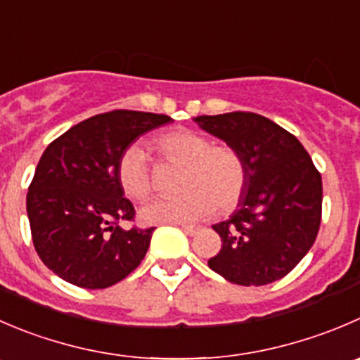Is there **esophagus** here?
Segmentation results:
<instances>
[{
    "label": "esophagus",
    "instance_id": "34e87169",
    "mask_svg": "<svg viewBox=\"0 0 360 360\" xmlns=\"http://www.w3.org/2000/svg\"><path fill=\"white\" fill-rule=\"evenodd\" d=\"M181 229H183V232L186 233V236H195V233L198 232V226L193 225H181Z\"/></svg>",
    "mask_w": 360,
    "mask_h": 360
}]
</instances>
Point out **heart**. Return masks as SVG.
<instances>
[{
  "label": "heart",
  "mask_w": 360,
  "mask_h": 360,
  "mask_svg": "<svg viewBox=\"0 0 360 360\" xmlns=\"http://www.w3.org/2000/svg\"><path fill=\"white\" fill-rule=\"evenodd\" d=\"M160 155L183 165L177 179L179 197L160 198L139 212L149 225H184L212 212L226 214L239 205L248 184V167L232 146H212L211 139L191 130L165 131L155 141ZM117 179L128 197L146 200L155 190L149 155L131 144L117 160Z\"/></svg>",
  "instance_id": "b5f03b06"
}]
</instances>
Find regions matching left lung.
Wrapping results in <instances>:
<instances>
[{
	"mask_svg": "<svg viewBox=\"0 0 360 360\" xmlns=\"http://www.w3.org/2000/svg\"><path fill=\"white\" fill-rule=\"evenodd\" d=\"M204 131L232 146L248 167L243 198L212 225L221 250L209 267L226 281L262 287L287 276L311 250L322 218V177L301 142L253 112L197 116Z\"/></svg>",
	"mask_w": 360,
	"mask_h": 360,
	"instance_id": "1",
	"label": "left lung"
}]
</instances>
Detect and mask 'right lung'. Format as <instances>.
I'll return each instance as SVG.
<instances>
[{
	"instance_id": "1",
	"label": "right lung",
	"mask_w": 360,
	"mask_h": 360,
	"mask_svg": "<svg viewBox=\"0 0 360 360\" xmlns=\"http://www.w3.org/2000/svg\"><path fill=\"white\" fill-rule=\"evenodd\" d=\"M165 114H98L47 146L26 198L34 250L52 273L77 287L107 288L144 260L153 230H124L135 209L117 179L121 153L170 123Z\"/></svg>"
}]
</instances>
